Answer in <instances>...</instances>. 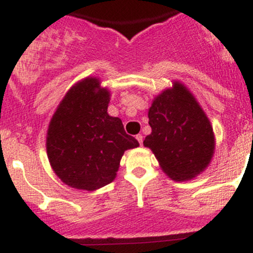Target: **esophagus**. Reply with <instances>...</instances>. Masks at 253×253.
I'll return each mask as SVG.
<instances>
[{"label": "esophagus", "instance_id": "esophagus-1", "mask_svg": "<svg viewBox=\"0 0 253 253\" xmlns=\"http://www.w3.org/2000/svg\"><path fill=\"white\" fill-rule=\"evenodd\" d=\"M136 139H137V141L139 142V144L142 145V143H143V136H142V134H137V136H136Z\"/></svg>", "mask_w": 253, "mask_h": 253}]
</instances>
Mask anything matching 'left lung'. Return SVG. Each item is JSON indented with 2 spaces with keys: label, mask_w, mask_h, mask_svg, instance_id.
I'll return each instance as SVG.
<instances>
[{
  "label": "left lung",
  "mask_w": 253,
  "mask_h": 253,
  "mask_svg": "<svg viewBox=\"0 0 253 253\" xmlns=\"http://www.w3.org/2000/svg\"><path fill=\"white\" fill-rule=\"evenodd\" d=\"M152 133L143 141L174 181L202 174L215 149L213 127L197 99L185 84L174 81L153 99L148 110Z\"/></svg>",
  "instance_id": "8db88e82"
}]
</instances>
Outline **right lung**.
<instances>
[{"label":"right lung","mask_w":253,"mask_h":253,"mask_svg":"<svg viewBox=\"0 0 253 253\" xmlns=\"http://www.w3.org/2000/svg\"><path fill=\"white\" fill-rule=\"evenodd\" d=\"M110 91L100 79L86 77L66 93L51 117L46 153L51 168L72 188L95 191L114 181L127 149L139 147L110 116Z\"/></svg>","instance_id":"obj_1"}]
</instances>
